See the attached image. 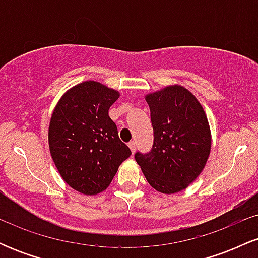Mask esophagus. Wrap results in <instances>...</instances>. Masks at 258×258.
<instances>
[{
	"instance_id": "1",
	"label": "esophagus",
	"mask_w": 258,
	"mask_h": 258,
	"mask_svg": "<svg viewBox=\"0 0 258 258\" xmlns=\"http://www.w3.org/2000/svg\"><path fill=\"white\" fill-rule=\"evenodd\" d=\"M128 147H130V149H131L132 154H135V152H136V142H133V141L130 142Z\"/></svg>"
}]
</instances>
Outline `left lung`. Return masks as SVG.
<instances>
[{"instance_id": "left-lung-1", "label": "left lung", "mask_w": 258, "mask_h": 258, "mask_svg": "<svg viewBox=\"0 0 258 258\" xmlns=\"http://www.w3.org/2000/svg\"><path fill=\"white\" fill-rule=\"evenodd\" d=\"M150 108L154 143L135 159L154 189L164 194L183 190L205 167L211 150L206 114L191 92L167 86L146 96Z\"/></svg>"}]
</instances>
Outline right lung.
Segmentation results:
<instances>
[{
  "label": "right lung",
  "instance_id": "add662e5",
  "mask_svg": "<svg viewBox=\"0 0 258 258\" xmlns=\"http://www.w3.org/2000/svg\"><path fill=\"white\" fill-rule=\"evenodd\" d=\"M120 93L97 81L74 86L59 99L48 128L51 156L73 189L96 195L108 188L131 155L121 142L109 108Z\"/></svg>",
  "mask_w": 258,
  "mask_h": 258
}]
</instances>
